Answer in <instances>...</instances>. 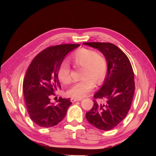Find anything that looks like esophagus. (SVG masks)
Segmentation results:
<instances>
[{
    "mask_svg": "<svg viewBox=\"0 0 156 156\" xmlns=\"http://www.w3.org/2000/svg\"><path fill=\"white\" fill-rule=\"evenodd\" d=\"M82 99H76V98H72L71 99V101L72 102H75V101H81Z\"/></svg>",
    "mask_w": 156,
    "mask_h": 156,
    "instance_id": "1",
    "label": "esophagus"
}]
</instances>
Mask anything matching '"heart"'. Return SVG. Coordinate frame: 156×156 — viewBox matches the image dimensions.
Instances as JSON below:
<instances>
[{"label":"heart","mask_w":156,"mask_h":156,"mask_svg":"<svg viewBox=\"0 0 156 156\" xmlns=\"http://www.w3.org/2000/svg\"><path fill=\"white\" fill-rule=\"evenodd\" d=\"M74 65L82 67L80 82L75 83L67 91V95L76 99H82L94 87V83L99 84L105 79L107 72V61L101 53L92 50L82 48L72 55ZM59 80L64 84L72 82L71 70L67 62H63L57 71Z\"/></svg>","instance_id":"obj_1"}]
</instances>
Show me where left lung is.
<instances>
[{"label": "left lung", "instance_id": "1", "mask_svg": "<svg viewBox=\"0 0 156 156\" xmlns=\"http://www.w3.org/2000/svg\"><path fill=\"white\" fill-rule=\"evenodd\" d=\"M83 44L99 50L107 61V74L104 84L94 95L93 107L86 114V118L98 129L109 131L125 119L131 108L135 90L132 66L125 53L114 44Z\"/></svg>", "mask_w": 156, "mask_h": 156}]
</instances>
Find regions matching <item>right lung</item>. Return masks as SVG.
I'll return each instance as SVG.
<instances>
[{
  "label": "right lung",
  "instance_id": "right-lung-1",
  "mask_svg": "<svg viewBox=\"0 0 156 156\" xmlns=\"http://www.w3.org/2000/svg\"><path fill=\"white\" fill-rule=\"evenodd\" d=\"M79 44L52 46L40 52L27 70L23 90L27 111L32 121L42 128L58 124L72 104L70 99L59 97L55 104L50 96L61 89L57 71L67 53L80 47Z\"/></svg>",
  "mask_w": 156,
  "mask_h": 156
}]
</instances>
